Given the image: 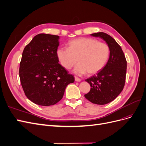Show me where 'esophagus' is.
I'll return each mask as SVG.
<instances>
[{
  "mask_svg": "<svg viewBox=\"0 0 146 146\" xmlns=\"http://www.w3.org/2000/svg\"><path fill=\"white\" fill-rule=\"evenodd\" d=\"M75 80H76V82H81L82 80L80 78H79L78 77H75Z\"/></svg>",
  "mask_w": 146,
  "mask_h": 146,
  "instance_id": "1",
  "label": "esophagus"
}]
</instances>
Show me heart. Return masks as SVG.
Masks as SVG:
<instances>
[{"mask_svg": "<svg viewBox=\"0 0 146 146\" xmlns=\"http://www.w3.org/2000/svg\"><path fill=\"white\" fill-rule=\"evenodd\" d=\"M68 46L69 48H58L57 57L63 67L67 69H70L78 61L74 72L78 75L88 72L91 76L98 73L109 58V46L94 38L74 39L68 42Z\"/></svg>", "mask_w": 146, "mask_h": 146, "instance_id": "b5f03b06", "label": "heart"}]
</instances>
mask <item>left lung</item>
Returning <instances> with one entry per match:
<instances>
[{
  "label": "left lung",
  "mask_w": 146,
  "mask_h": 146,
  "mask_svg": "<svg viewBox=\"0 0 146 146\" xmlns=\"http://www.w3.org/2000/svg\"><path fill=\"white\" fill-rule=\"evenodd\" d=\"M91 36L104 40L109 46L110 53L104 68L85 80L90 83L91 90L85 97L93 104L105 105L115 99L124 87L127 61L121 46L109 35L99 32L91 34Z\"/></svg>",
  "instance_id": "8db88e82"
}]
</instances>
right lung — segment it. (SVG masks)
<instances>
[{
    "mask_svg": "<svg viewBox=\"0 0 146 146\" xmlns=\"http://www.w3.org/2000/svg\"><path fill=\"white\" fill-rule=\"evenodd\" d=\"M60 36L46 33L36 35L24 48L19 67L22 87L35 104L50 106L63 98L66 86L74 83L59 62L56 51Z\"/></svg>",
    "mask_w": 146,
    "mask_h": 146,
    "instance_id": "obj_1",
    "label": "right lung"
}]
</instances>
